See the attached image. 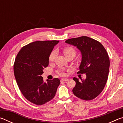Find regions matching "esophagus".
Instances as JSON below:
<instances>
[{"label":"esophagus","mask_w":123,"mask_h":123,"mask_svg":"<svg viewBox=\"0 0 123 123\" xmlns=\"http://www.w3.org/2000/svg\"><path fill=\"white\" fill-rule=\"evenodd\" d=\"M68 81V79H62L61 80V82H66V81Z\"/></svg>","instance_id":"1"}]
</instances>
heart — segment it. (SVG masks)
I'll return each instance as SVG.
<instances>
[{
	"label": "heart",
	"mask_w": 123,
	"mask_h": 123,
	"mask_svg": "<svg viewBox=\"0 0 123 123\" xmlns=\"http://www.w3.org/2000/svg\"><path fill=\"white\" fill-rule=\"evenodd\" d=\"M64 55L66 56V57H67L69 55H74L75 56L76 55V51L74 48H73L72 47H66L64 48L63 50ZM56 56V52L55 51H53L50 54L49 56V61H54V59H55ZM59 74L60 75H64V73L61 71H59L58 72Z\"/></svg>",
	"instance_id": "heart-1"
}]
</instances>
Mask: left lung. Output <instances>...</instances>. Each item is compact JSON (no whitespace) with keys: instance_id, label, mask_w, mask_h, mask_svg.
<instances>
[{"instance_id":"1","label":"left lung","mask_w":123,"mask_h":123,"mask_svg":"<svg viewBox=\"0 0 123 123\" xmlns=\"http://www.w3.org/2000/svg\"><path fill=\"white\" fill-rule=\"evenodd\" d=\"M65 42L80 51L82 60L78 73L86 75L81 81L73 78L76 85L73 93L79 98L91 100L100 94L106 84L110 68L107 51L99 42L87 36L68 39Z\"/></svg>"}]
</instances>
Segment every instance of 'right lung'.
Here are the masks:
<instances>
[{
    "instance_id": "right-lung-1",
    "label": "right lung",
    "mask_w": 123,
    "mask_h": 123,
    "mask_svg": "<svg viewBox=\"0 0 123 123\" xmlns=\"http://www.w3.org/2000/svg\"><path fill=\"white\" fill-rule=\"evenodd\" d=\"M59 41H38L26 45L16 57L13 70L17 84L24 97L37 105H42L55 97L60 80H47L42 74L49 64V56Z\"/></svg>"
}]
</instances>
